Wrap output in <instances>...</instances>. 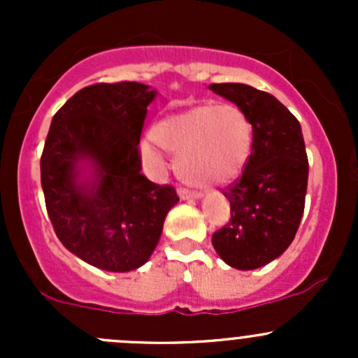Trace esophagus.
Listing matches in <instances>:
<instances>
[{"instance_id":"esophagus-1","label":"esophagus","mask_w":358,"mask_h":358,"mask_svg":"<svg viewBox=\"0 0 358 358\" xmlns=\"http://www.w3.org/2000/svg\"><path fill=\"white\" fill-rule=\"evenodd\" d=\"M178 196H180V199H183V201L201 199L199 192H194V190H189V189H178Z\"/></svg>"}]
</instances>
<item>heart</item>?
<instances>
[{"label":"heart","mask_w":358,"mask_h":358,"mask_svg":"<svg viewBox=\"0 0 358 358\" xmlns=\"http://www.w3.org/2000/svg\"><path fill=\"white\" fill-rule=\"evenodd\" d=\"M150 138L176 154L175 169L183 182L196 187L225 185L239 176L252 150V124L236 103L197 106L156 122ZM147 168L161 171V152L150 142L142 145Z\"/></svg>","instance_id":"heart-1"}]
</instances>
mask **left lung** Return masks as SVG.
Returning <instances> with one entry per match:
<instances>
[{"label": "left lung", "instance_id": "8db88e82", "mask_svg": "<svg viewBox=\"0 0 358 358\" xmlns=\"http://www.w3.org/2000/svg\"><path fill=\"white\" fill-rule=\"evenodd\" d=\"M209 90L248 114L252 150L243 176L223 190L230 222L213 234L220 258L255 270L279 258L294 239L305 209L308 157L301 126L279 100L243 83H213Z\"/></svg>", "mask_w": 358, "mask_h": 358}]
</instances>
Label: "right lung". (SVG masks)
Listing matches in <instances>:
<instances>
[{
    "label": "right lung",
    "instance_id": "right-lung-1",
    "mask_svg": "<svg viewBox=\"0 0 358 358\" xmlns=\"http://www.w3.org/2000/svg\"><path fill=\"white\" fill-rule=\"evenodd\" d=\"M156 95L131 81L86 86L53 115L43 149L41 187L57 237L107 272L149 262L178 202L171 185L140 173V135Z\"/></svg>",
    "mask_w": 358,
    "mask_h": 358
}]
</instances>
